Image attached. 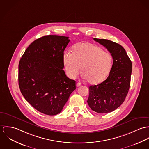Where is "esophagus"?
Listing matches in <instances>:
<instances>
[{
  "label": "esophagus",
  "mask_w": 149,
  "mask_h": 149,
  "mask_svg": "<svg viewBox=\"0 0 149 149\" xmlns=\"http://www.w3.org/2000/svg\"><path fill=\"white\" fill-rule=\"evenodd\" d=\"M76 86H77V87H80V86H81V83L80 82H78L77 83Z\"/></svg>",
  "instance_id": "1"
}]
</instances>
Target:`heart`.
<instances>
[{"label":"heart","instance_id":"1","mask_svg":"<svg viewBox=\"0 0 149 149\" xmlns=\"http://www.w3.org/2000/svg\"><path fill=\"white\" fill-rule=\"evenodd\" d=\"M110 54L98 46L88 42L75 45L72 53L66 52L63 55V63L67 74L71 79L77 77L81 71L83 78L92 84L104 79L111 66Z\"/></svg>","mask_w":149,"mask_h":149}]
</instances>
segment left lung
I'll return each instance as SVG.
<instances>
[{
    "instance_id": "8db88e82",
    "label": "left lung",
    "mask_w": 149,
    "mask_h": 149,
    "mask_svg": "<svg viewBox=\"0 0 149 149\" xmlns=\"http://www.w3.org/2000/svg\"><path fill=\"white\" fill-rule=\"evenodd\" d=\"M111 53L113 63L109 75L103 82L89 87L87 103L91 109L103 114L113 111L125 101L130 86L132 63L125 49L118 43L94 38Z\"/></svg>"
}]
</instances>
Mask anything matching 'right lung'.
<instances>
[{"label":"right lung","instance_id":"obj_1","mask_svg":"<svg viewBox=\"0 0 149 149\" xmlns=\"http://www.w3.org/2000/svg\"><path fill=\"white\" fill-rule=\"evenodd\" d=\"M68 37L46 35L27 47L19 63L18 81L21 93L36 110L49 116L62 110L75 81L64 70V51Z\"/></svg>","mask_w":149,"mask_h":149}]
</instances>
